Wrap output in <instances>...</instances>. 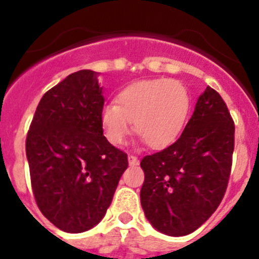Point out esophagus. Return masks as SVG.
I'll list each match as a JSON object with an SVG mask.
<instances>
[{"label":"esophagus","instance_id":"esophagus-1","mask_svg":"<svg viewBox=\"0 0 259 259\" xmlns=\"http://www.w3.org/2000/svg\"><path fill=\"white\" fill-rule=\"evenodd\" d=\"M128 163H130V166H137L139 164V159L135 155H128Z\"/></svg>","mask_w":259,"mask_h":259}]
</instances>
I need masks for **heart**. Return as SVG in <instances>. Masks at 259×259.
Masks as SVG:
<instances>
[{
    "mask_svg": "<svg viewBox=\"0 0 259 259\" xmlns=\"http://www.w3.org/2000/svg\"><path fill=\"white\" fill-rule=\"evenodd\" d=\"M115 102L102 107L101 124L107 141L124 143L134 122L135 132L153 149L171 145L179 137L191 110L188 89L178 80H140L119 92Z\"/></svg>",
    "mask_w": 259,
    "mask_h": 259,
    "instance_id": "heart-1",
    "label": "heart"
}]
</instances>
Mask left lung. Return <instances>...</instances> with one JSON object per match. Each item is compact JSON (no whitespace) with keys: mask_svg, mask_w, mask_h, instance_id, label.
<instances>
[{"mask_svg":"<svg viewBox=\"0 0 259 259\" xmlns=\"http://www.w3.org/2000/svg\"><path fill=\"white\" fill-rule=\"evenodd\" d=\"M233 146L235 124L227 105L207 87L182 136L141 159V206L155 230L185 236L211 217L227 189Z\"/></svg>","mask_w":259,"mask_h":259,"instance_id":"1","label":"left lung"}]
</instances>
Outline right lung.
I'll use <instances>...</instances> for the list:
<instances>
[{"mask_svg": "<svg viewBox=\"0 0 259 259\" xmlns=\"http://www.w3.org/2000/svg\"><path fill=\"white\" fill-rule=\"evenodd\" d=\"M97 76L80 70L48 91L26 140L38 209L70 233L85 232L101 222L128 167L127 154L104 136L105 98Z\"/></svg>", "mask_w": 259, "mask_h": 259, "instance_id": "right-lung-1", "label": "right lung"}]
</instances>
